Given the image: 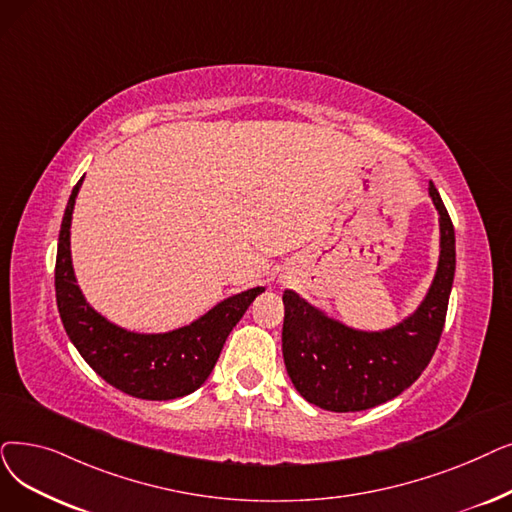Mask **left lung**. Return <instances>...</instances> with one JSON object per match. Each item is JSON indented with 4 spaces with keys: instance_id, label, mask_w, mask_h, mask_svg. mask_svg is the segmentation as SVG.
I'll use <instances>...</instances> for the list:
<instances>
[{
    "instance_id": "left-lung-1",
    "label": "left lung",
    "mask_w": 512,
    "mask_h": 512,
    "mask_svg": "<svg viewBox=\"0 0 512 512\" xmlns=\"http://www.w3.org/2000/svg\"><path fill=\"white\" fill-rule=\"evenodd\" d=\"M429 196L439 213V263L427 297L406 320L387 330H355L284 291L282 355L309 404L330 412L368 410L406 391L429 366L456 272L454 226L433 182Z\"/></svg>"
}]
</instances>
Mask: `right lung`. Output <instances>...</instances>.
Listing matches in <instances>:
<instances>
[{"label": "right lung", "instance_id": "1", "mask_svg": "<svg viewBox=\"0 0 512 512\" xmlns=\"http://www.w3.org/2000/svg\"><path fill=\"white\" fill-rule=\"evenodd\" d=\"M81 182L83 177L66 205L56 253V303L66 335L96 374L127 395L165 402L196 391L209 379L232 328L265 288L232 295L192 324L161 335H140L108 322L85 301L73 272L71 219Z\"/></svg>", "mask_w": 512, "mask_h": 512}]
</instances>
